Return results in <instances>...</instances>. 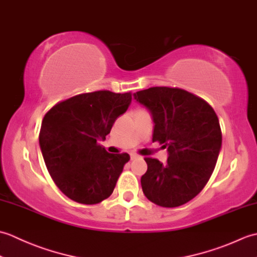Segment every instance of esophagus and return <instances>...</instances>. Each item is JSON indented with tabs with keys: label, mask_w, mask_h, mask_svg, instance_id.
<instances>
[{
	"label": "esophagus",
	"mask_w": 257,
	"mask_h": 257,
	"mask_svg": "<svg viewBox=\"0 0 257 257\" xmlns=\"http://www.w3.org/2000/svg\"><path fill=\"white\" fill-rule=\"evenodd\" d=\"M139 156L137 155V154H130V159L132 160H135V159H137Z\"/></svg>",
	"instance_id": "obj_1"
}]
</instances>
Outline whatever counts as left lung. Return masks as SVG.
Returning a JSON list of instances; mask_svg holds the SVG:
<instances>
[{"mask_svg":"<svg viewBox=\"0 0 257 257\" xmlns=\"http://www.w3.org/2000/svg\"><path fill=\"white\" fill-rule=\"evenodd\" d=\"M155 123L152 141L163 145L168 160L145 158L141 187L147 199L176 207L198 195L214 170L222 146L215 111L202 98L170 87H151L134 94Z\"/></svg>","mask_w":257,"mask_h":257,"instance_id":"left-lung-1","label":"left lung"}]
</instances>
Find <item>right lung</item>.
Instances as JSON below:
<instances>
[{
	"label": "right lung",
	"mask_w": 257,
	"mask_h": 257,
	"mask_svg": "<svg viewBox=\"0 0 257 257\" xmlns=\"http://www.w3.org/2000/svg\"><path fill=\"white\" fill-rule=\"evenodd\" d=\"M132 102V94L99 90L56 103L43 118L40 147L53 181L83 204L110 196L128 154H109L98 144Z\"/></svg>",
	"instance_id": "right-lung-1"
}]
</instances>
